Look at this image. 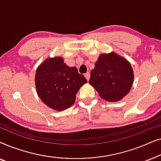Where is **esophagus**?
Returning <instances> with one entry per match:
<instances>
[{
    "label": "esophagus",
    "mask_w": 161,
    "mask_h": 161,
    "mask_svg": "<svg viewBox=\"0 0 161 161\" xmlns=\"http://www.w3.org/2000/svg\"><path fill=\"white\" fill-rule=\"evenodd\" d=\"M85 78H86L87 80H89V78H90V73H89V72H86V73L85 74Z\"/></svg>",
    "instance_id": "1"
}]
</instances>
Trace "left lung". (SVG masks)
<instances>
[{
  "label": "left lung",
  "instance_id": "1",
  "mask_svg": "<svg viewBox=\"0 0 161 161\" xmlns=\"http://www.w3.org/2000/svg\"><path fill=\"white\" fill-rule=\"evenodd\" d=\"M134 74L127 59L115 53L101 54L92 70L89 84L109 102H117L129 93Z\"/></svg>",
  "mask_w": 161,
  "mask_h": 161
}]
</instances>
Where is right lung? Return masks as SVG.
I'll list each match as a JSON object with an SVG mask.
<instances>
[{
    "instance_id": "add662e5",
    "label": "right lung",
    "mask_w": 161,
    "mask_h": 161,
    "mask_svg": "<svg viewBox=\"0 0 161 161\" xmlns=\"http://www.w3.org/2000/svg\"><path fill=\"white\" fill-rule=\"evenodd\" d=\"M87 80L76 67H69L61 57L48 58L37 68L35 84L39 98L46 105L61 111L75 102L76 94Z\"/></svg>"
}]
</instances>
